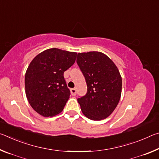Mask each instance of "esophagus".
<instances>
[{
	"instance_id": "1",
	"label": "esophagus",
	"mask_w": 159,
	"mask_h": 159,
	"mask_svg": "<svg viewBox=\"0 0 159 159\" xmlns=\"http://www.w3.org/2000/svg\"><path fill=\"white\" fill-rule=\"evenodd\" d=\"M71 93L73 96H75L76 95V88H71Z\"/></svg>"
}]
</instances>
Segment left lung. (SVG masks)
I'll list each match as a JSON object with an SVG mask.
<instances>
[{
	"mask_svg": "<svg viewBox=\"0 0 159 159\" xmlns=\"http://www.w3.org/2000/svg\"><path fill=\"white\" fill-rule=\"evenodd\" d=\"M87 83V93L78 98L83 114L93 120L104 119L119 102L122 79L111 59L100 52L79 53L76 60Z\"/></svg>",
	"mask_w": 159,
	"mask_h": 159,
	"instance_id": "left-lung-1",
	"label": "left lung"
}]
</instances>
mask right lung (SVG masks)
<instances>
[{
  "mask_svg": "<svg viewBox=\"0 0 159 159\" xmlns=\"http://www.w3.org/2000/svg\"><path fill=\"white\" fill-rule=\"evenodd\" d=\"M76 52L50 48L38 55L25 74V91L35 111L49 117L62 111L70 96L64 71L74 64Z\"/></svg>",
  "mask_w": 159,
  "mask_h": 159,
  "instance_id": "obj_1",
  "label": "right lung"
}]
</instances>
